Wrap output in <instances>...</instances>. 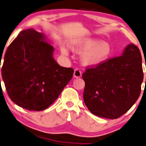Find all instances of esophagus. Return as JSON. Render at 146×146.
I'll return each instance as SVG.
<instances>
[{"label":"esophagus","instance_id":"1","mask_svg":"<svg viewBox=\"0 0 146 146\" xmlns=\"http://www.w3.org/2000/svg\"><path fill=\"white\" fill-rule=\"evenodd\" d=\"M82 76V72L80 71V69H76L74 72V78H80Z\"/></svg>","mask_w":146,"mask_h":146}]
</instances>
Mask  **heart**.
<instances>
[{
    "label": "heart",
    "mask_w": 146,
    "mask_h": 146,
    "mask_svg": "<svg viewBox=\"0 0 146 146\" xmlns=\"http://www.w3.org/2000/svg\"><path fill=\"white\" fill-rule=\"evenodd\" d=\"M70 49L76 52L85 51L81 59L84 64L93 65L100 63L106 59L112 53L111 46L108 42L95 38H86L74 42L70 46ZM62 54L67 55L68 51L64 47L61 48Z\"/></svg>",
    "instance_id": "1"
}]
</instances>
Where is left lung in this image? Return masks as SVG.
Returning <instances> with one entry per match:
<instances>
[{
  "label": "left lung",
  "instance_id": "8db88e82",
  "mask_svg": "<svg viewBox=\"0 0 146 146\" xmlns=\"http://www.w3.org/2000/svg\"><path fill=\"white\" fill-rule=\"evenodd\" d=\"M82 78L86 84L84 102L89 110L100 117H120L140 95L143 73L140 50L131 44L122 56L87 66Z\"/></svg>",
  "mask_w": 146,
  "mask_h": 146
}]
</instances>
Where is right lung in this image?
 I'll return each instance as SVG.
<instances>
[{
    "label": "right lung",
    "mask_w": 146,
    "mask_h": 146,
    "mask_svg": "<svg viewBox=\"0 0 146 146\" xmlns=\"http://www.w3.org/2000/svg\"><path fill=\"white\" fill-rule=\"evenodd\" d=\"M45 38L34 29L22 31L7 48L1 69L9 97L31 111L51 106L74 74L54 60V48Z\"/></svg>",
    "instance_id": "obj_1"
}]
</instances>
